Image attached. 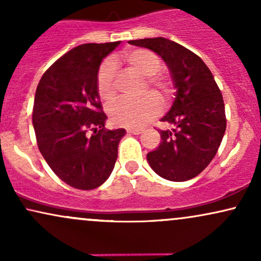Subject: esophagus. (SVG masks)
Returning a JSON list of instances; mask_svg holds the SVG:
<instances>
[{"label": "esophagus", "mask_w": 261, "mask_h": 261, "mask_svg": "<svg viewBox=\"0 0 261 261\" xmlns=\"http://www.w3.org/2000/svg\"><path fill=\"white\" fill-rule=\"evenodd\" d=\"M127 133L133 135H140L142 133V130H140V128H127Z\"/></svg>", "instance_id": "1"}]
</instances>
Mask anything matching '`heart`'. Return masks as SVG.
Returning <instances> with one entry per match:
<instances>
[{
	"label": "heart",
	"mask_w": 261,
	"mask_h": 261,
	"mask_svg": "<svg viewBox=\"0 0 261 261\" xmlns=\"http://www.w3.org/2000/svg\"><path fill=\"white\" fill-rule=\"evenodd\" d=\"M125 61L134 72L145 77L142 92L152 91L162 101H167L173 94L172 81L160 72V56L147 49H134L124 55ZM97 92L100 99L112 100L116 94V62L108 58L101 62L97 74ZM160 101L153 94H146L137 100L119 99L108 107L110 121L116 126L141 127L160 113Z\"/></svg>",
	"instance_id": "obj_1"
}]
</instances>
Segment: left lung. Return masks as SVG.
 I'll use <instances>...</instances> for the list:
<instances>
[{"instance_id": "8db88e82", "label": "left lung", "mask_w": 261, "mask_h": 261, "mask_svg": "<svg viewBox=\"0 0 261 261\" xmlns=\"http://www.w3.org/2000/svg\"><path fill=\"white\" fill-rule=\"evenodd\" d=\"M128 44L160 55L176 91L172 108L161 119L173 128L160 130L162 141L147 153L148 164L167 180L195 178L214 160L226 131L224 103L216 81L196 54L175 41L147 38Z\"/></svg>"}]
</instances>
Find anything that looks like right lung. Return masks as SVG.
Returning <instances> with one entry per match:
<instances>
[{"label":"right lung","instance_id":"right-lung-1","mask_svg":"<svg viewBox=\"0 0 261 261\" xmlns=\"http://www.w3.org/2000/svg\"><path fill=\"white\" fill-rule=\"evenodd\" d=\"M120 41L73 47L45 71L35 92L33 126L53 172L80 190L100 187L112 174L125 128L107 130L97 74Z\"/></svg>","mask_w":261,"mask_h":261}]
</instances>
